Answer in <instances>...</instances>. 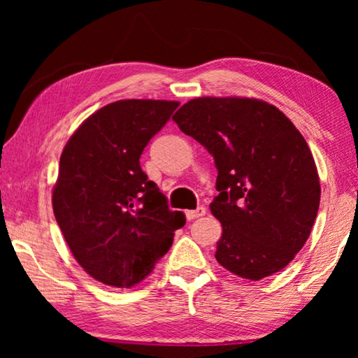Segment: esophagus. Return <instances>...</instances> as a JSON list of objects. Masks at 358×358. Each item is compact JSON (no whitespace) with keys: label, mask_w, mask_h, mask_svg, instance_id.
<instances>
[{"label":"esophagus","mask_w":358,"mask_h":358,"mask_svg":"<svg viewBox=\"0 0 358 358\" xmlns=\"http://www.w3.org/2000/svg\"><path fill=\"white\" fill-rule=\"evenodd\" d=\"M205 212H207V210H205V207H197L195 210H187V212H185V217H187V220L190 222V220L203 217Z\"/></svg>","instance_id":"obj_1"}]
</instances>
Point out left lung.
Segmentation results:
<instances>
[{
  "instance_id": "left-lung-1",
  "label": "left lung",
  "mask_w": 358,
  "mask_h": 358,
  "mask_svg": "<svg viewBox=\"0 0 358 358\" xmlns=\"http://www.w3.org/2000/svg\"><path fill=\"white\" fill-rule=\"evenodd\" d=\"M173 120L218 169L210 203L223 227L217 261L248 280L282 271L320 208V176L303 135L275 106L249 97H197Z\"/></svg>"
}]
</instances>
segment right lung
<instances>
[{
  "instance_id": "add662e5",
  "label": "right lung",
  "mask_w": 358,
  "mask_h": 358,
  "mask_svg": "<svg viewBox=\"0 0 358 358\" xmlns=\"http://www.w3.org/2000/svg\"><path fill=\"white\" fill-rule=\"evenodd\" d=\"M179 102L125 99L83 122L60 156L52 203L78 264L106 285L130 288L151 273L184 227L140 156Z\"/></svg>"
}]
</instances>
